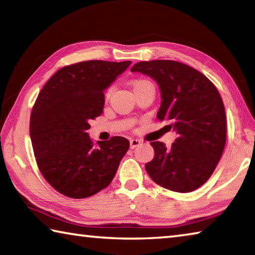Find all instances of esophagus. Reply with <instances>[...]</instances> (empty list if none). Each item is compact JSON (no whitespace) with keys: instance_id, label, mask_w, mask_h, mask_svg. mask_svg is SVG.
I'll return each mask as SVG.
<instances>
[{"instance_id":"obj_1","label":"esophagus","mask_w":255,"mask_h":255,"mask_svg":"<svg viewBox=\"0 0 255 255\" xmlns=\"http://www.w3.org/2000/svg\"><path fill=\"white\" fill-rule=\"evenodd\" d=\"M140 143L141 141L139 139H130V148L133 149V148L138 147V146L140 145Z\"/></svg>"}]
</instances>
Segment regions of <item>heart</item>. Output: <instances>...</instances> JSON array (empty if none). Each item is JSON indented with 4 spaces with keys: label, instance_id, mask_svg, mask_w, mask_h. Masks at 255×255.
<instances>
[{
    "label": "heart",
    "instance_id": "b5f03b06",
    "mask_svg": "<svg viewBox=\"0 0 255 255\" xmlns=\"http://www.w3.org/2000/svg\"><path fill=\"white\" fill-rule=\"evenodd\" d=\"M143 82H145V81H139V82H137V83H136L135 85H137V84H139V83H143Z\"/></svg>",
    "mask_w": 255,
    "mask_h": 255
}]
</instances>
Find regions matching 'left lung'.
I'll return each instance as SVG.
<instances>
[{"mask_svg": "<svg viewBox=\"0 0 255 255\" xmlns=\"http://www.w3.org/2000/svg\"><path fill=\"white\" fill-rule=\"evenodd\" d=\"M156 82L157 119L178 133L170 148L152 141L154 158L145 169L155 183L175 192L201 187L213 174L226 143L225 108L216 86L195 68L175 60L139 62L131 67Z\"/></svg>", "mask_w": 255, "mask_h": 255, "instance_id": "obj_1", "label": "left lung"}]
</instances>
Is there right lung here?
<instances>
[{"mask_svg":"<svg viewBox=\"0 0 255 255\" xmlns=\"http://www.w3.org/2000/svg\"><path fill=\"white\" fill-rule=\"evenodd\" d=\"M130 60H86L60 68L38 96L30 117V138L38 167L62 195L81 199L111 183L129 148L124 137L90 138V120L105 107V90Z\"/></svg>","mask_w":255,"mask_h":255,"instance_id":"add662e5","label":"right lung"}]
</instances>
